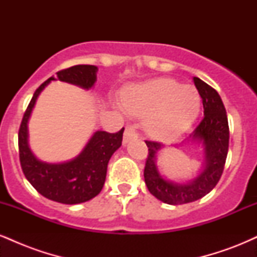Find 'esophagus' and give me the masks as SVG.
I'll list each match as a JSON object with an SVG mask.
<instances>
[{
    "label": "esophagus",
    "mask_w": 257,
    "mask_h": 257,
    "mask_svg": "<svg viewBox=\"0 0 257 257\" xmlns=\"http://www.w3.org/2000/svg\"><path fill=\"white\" fill-rule=\"evenodd\" d=\"M138 138V132L135 131V128L133 125H126L124 131V137H123V145L128 144L129 141L133 140V139Z\"/></svg>",
    "instance_id": "obj_1"
}]
</instances>
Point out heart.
Instances as JSON below:
<instances>
[{
    "mask_svg": "<svg viewBox=\"0 0 257 257\" xmlns=\"http://www.w3.org/2000/svg\"><path fill=\"white\" fill-rule=\"evenodd\" d=\"M122 104L128 113L145 119L146 131L158 140L178 138L199 113L200 96L193 85L156 78L126 89Z\"/></svg>",
    "mask_w": 257,
    "mask_h": 257,
    "instance_id": "b5f03b06",
    "label": "heart"
}]
</instances>
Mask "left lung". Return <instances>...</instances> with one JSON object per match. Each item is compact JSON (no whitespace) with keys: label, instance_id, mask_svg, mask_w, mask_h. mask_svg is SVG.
<instances>
[{"label":"left lung","instance_id":"obj_1","mask_svg":"<svg viewBox=\"0 0 257 257\" xmlns=\"http://www.w3.org/2000/svg\"><path fill=\"white\" fill-rule=\"evenodd\" d=\"M193 82L203 100L204 117L187 140L180 145L202 146L204 163L198 175L186 182L167 179L157 167V155L164 146L146 141L149 156L144 170L145 184L156 198L170 205L194 202L210 192L222 175L228 152V119L222 100L214 88L200 78L193 77Z\"/></svg>","mask_w":257,"mask_h":257}]
</instances>
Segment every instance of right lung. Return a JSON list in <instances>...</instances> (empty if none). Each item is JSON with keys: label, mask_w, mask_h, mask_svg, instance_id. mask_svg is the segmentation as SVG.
Masks as SVG:
<instances>
[{"label": "right lung", "mask_w": 257, "mask_h": 257, "mask_svg": "<svg viewBox=\"0 0 257 257\" xmlns=\"http://www.w3.org/2000/svg\"><path fill=\"white\" fill-rule=\"evenodd\" d=\"M96 72L98 67L94 65H76L57 72V78L52 76L35 91L20 124L19 157L25 178L38 193L63 204H79L98 196L105 184L108 161L122 145L124 128L114 134L96 131L75 158L48 163L38 159L31 151L28 123L38 95L52 81L59 79L89 90L96 82Z\"/></svg>", "instance_id": "right-lung-1"}]
</instances>
